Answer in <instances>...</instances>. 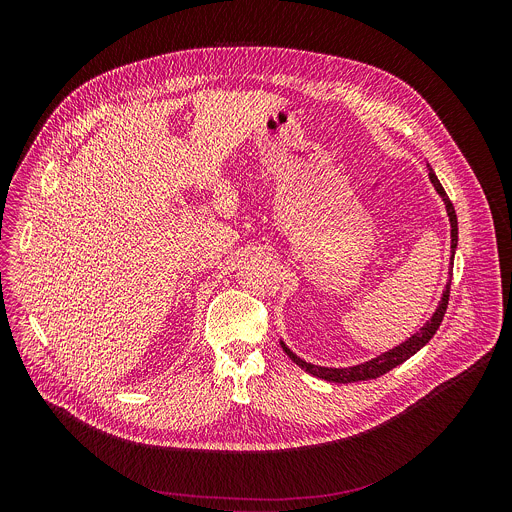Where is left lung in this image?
Returning <instances> with one entry per match:
<instances>
[{"instance_id":"1","label":"left lung","mask_w":512,"mask_h":512,"mask_svg":"<svg viewBox=\"0 0 512 512\" xmlns=\"http://www.w3.org/2000/svg\"><path fill=\"white\" fill-rule=\"evenodd\" d=\"M429 170V180L433 184V188L437 190V194L442 196L444 204H446V210H448V216H450V227H452V265H454V253H456V247H458V216H456V210H454V204L450 202L444 186L440 184V180H437L435 172L431 170V166H427ZM450 275H452V269H450ZM450 283L452 279H448L446 283V289L442 294V300H440V306L435 308L433 316L411 336L407 338L405 342H401L399 346L379 354L377 358H371L367 362H360V364H354V367H346V369H330V367H318V364H312V362H306L302 360L298 354L291 352L285 342L281 340V348L283 352L294 360L298 367H302L306 373L318 377V379H324V381H330V383H356V381H369V379H377L389 371H393L395 367H399V364H403L407 358H411L417 350H421L431 338L433 334L437 332V328H440L442 320H444V314L448 310V300H450Z\"/></svg>"}]
</instances>
